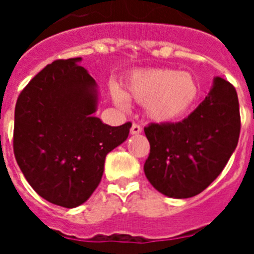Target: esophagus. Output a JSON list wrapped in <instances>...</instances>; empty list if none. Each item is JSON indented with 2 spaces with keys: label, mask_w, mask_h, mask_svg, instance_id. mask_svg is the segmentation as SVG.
<instances>
[{
  "label": "esophagus",
  "mask_w": 254,
  "mask_h": 254,
  "mask_svg": "<svg viewBox=\"0 0 254 254\" xmlns=\"http://www.w3.org/2000/svg\"><path fill=\"white\" fill-rule=\"evenodd\" d=\"M141 132H142V128H141L138 125L133 123V125H132V127H131V134H140Z\"/></svg>",
  "instance_id": "34e87169"
}]
</instances>
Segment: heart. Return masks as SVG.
Instances as JSON below:
<instances>
[{
  "label": "heart",
  "mask_w": 254,
  "mask_h": 254,
  "mask_svg": "<svg viewBox=\"0 0 254 254\" xmlns=\"http://www.w3.org/2000/svg\"><path fill=\"white\" fill-rule=\"evenodd\" d=\"M198 94L193 76L170 68H146L132 72L126 80L125 90L111 85L116 105L127 108L128 99L143 103L147 118L168 123L181 118L192 107Z\"/></svg>",
  "instance_id": "heart-1"
}]
</instances>
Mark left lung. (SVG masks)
I'll return each instance as SVG.
<instances>
[{
	"label": "left lung",
	"instance_id": "1",
	"mask_svg": "<svg viewBox=\"0 0 254 254\" xmlns=\"http://www.w3.org/2000/svg\"><path fill=\"white\" fill-rule=\"evenodd\" d=\"M239 132L237 91L216 76L205 100L182 122L145 127L150 142L145 176L164 196H196L223 172L237 147Z\"/></svg>",
	"mask_w": 254,
	"mask_h": 254
}]
</instances>
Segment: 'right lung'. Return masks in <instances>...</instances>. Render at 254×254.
<instances>
[{
    "label": "right lung",
    "instance_id": "1",
    "mask_svg": "<svg viewBox=\"0 0 254 254\" xmlns=\"http://www.w3.org/2000/svg\"><path fill=\"white\" fill-rule=\"evenodd\" d=\"M81 57L44 67L15 107L13 152L33 190L48 202L73 208L86 202L102 181L108 152L128 137L95 117L98 84Z\"/></svg>",
    "mask_w": 254,
    "mask_h": 254
}]
</instances>
